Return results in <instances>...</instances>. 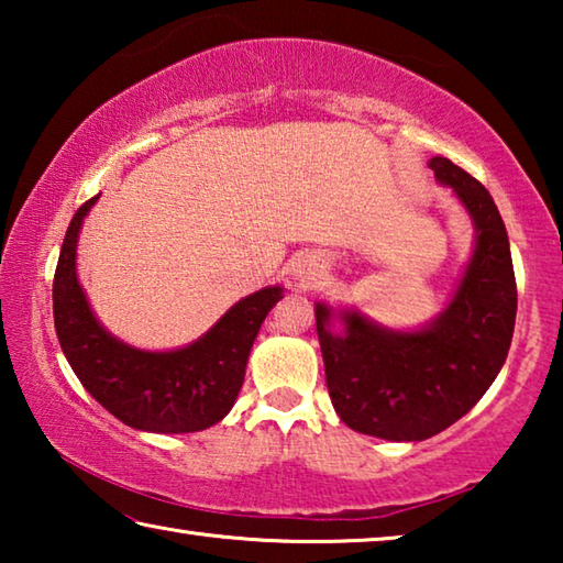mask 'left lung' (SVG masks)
<instances>
[{"instance_id":"obj_1","label":"left lung","mask_w":563,"mask_h":563,"mask_svg":"<svg viewBox=\"0 0 563 563\" xmlns=\"http://www.w3.org/2000/svg\"><path fill=\"white\" fill-rule=\"evenodd\" d=\"M430 168L476 225L472 263L450 308L422 332H389L345 312V335L328 332L330 310L316 308L335 412L350 430L379 440H427L470 412L499 375L517 320L509 238L489 190L450 158L434 156Z\"/></svg>"}]
</instances>
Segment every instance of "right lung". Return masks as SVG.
<instances>
[{"instance_id": "obj_1", "label": "right lung", "mask_w": 563, "mask_h": 563, "mask_svg": "<svg viewBox=\"0 0 563 563\" xmlns=\"http://www.w3.org/2000/svg\"><path fill=\"white\" fill-rule=\"evenodd\" d=\"M97 198L74 213L54 273V328L66 360L101 407L133 430L201 432L231 412L243 387L247 355L280 288L235 302L208 335L176 352H141L93 320L76 280V238Z\"/></svg>"}]
</instances>
